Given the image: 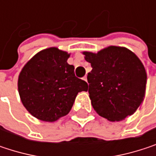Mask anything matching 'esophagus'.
<instances>
[{
	"mask_svg": "<svg viewBox=\"0 0 156 156\" xmlns=\"http://www.w3.org/2000/svg\"><path fill=\"white\" fill-rule=\"evenodd\" d=\"M83 79H84L85 81H87V76H85V77L83 78Z\"/></svg>",
	"mask_w": 156,
	"mask_h": 156,
	"instance_id": "obj_1",
	"label": "esophagus"
}]
</instances>
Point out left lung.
I'll use <instances>...</instances> for the list:
<instances>
[{"instance_id":"obj_1","label":"left lung","mask_w":156,"mask_h":156,"mask_svg":"<svg viewBox=\"0 0 156 156\" xmlns=\"http://www.w3.org/2000/svg\"><path fill=\"white\" fill-rule=\"evenodd\" d=\"M91 64L88 93L95 111L109 121L133 115L144 100L146 73L140 59L126 48L110 47L97 54L84 52Z\"/></svg>"}]
</instances>
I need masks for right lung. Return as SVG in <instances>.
<instances>
[{
  "label": "right lung",
  "mask_w": 156,
  "mask_h": 156,
  "mask_svg": "<svg viewBox=\"0 0 156 156\" xmlns=\"http://www.w3.org/2000/svg\"><path fill=\"white\" fill-rule=\"evenodd\" d=\"M69 55L57 48L36 54L22 69L18 80L21 102L36 118L53 122L68 115L78 92L87 91L86 81L77 78Z\"/></svg>",
  "instance_id": "1"
}]
</instances>
